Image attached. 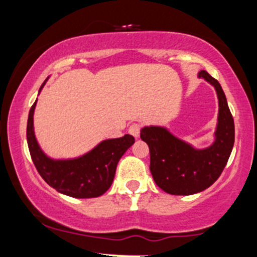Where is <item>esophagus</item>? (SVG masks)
Returning a JSON list of instances; mask_svg holds the SVG:
<instances>
[{"label":"esophagus","mask_w":257,"mask_h":257,"mask_svg":"<svg viewBox=\"0 0 257 257\" xmlns=\"http://www.w3.org/2000/svg\"><path fill=\"white\" fill-rule=\"evenodd\" d=\"M140 129L141 125L139 124V123H133V124L129 126V133H131L134 138H139V135H140Z\"/></svg>","instance_id":"esophagus-1"}]
</instances>
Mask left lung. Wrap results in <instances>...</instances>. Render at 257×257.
<instances>
[{"label": "left lung", "instance_id": "1", "mask_svg": "<svg viewBox=\"0 0 257 257\" xmlns=\"http://www.w3.org/2000/svg\"><path fill=\"white\" fill-rule=\"evenodd\" d=\"M198 77L214 85L219 99L213 145L196 150L163 126H145L140 133L141 140L150 149V170L153 180L164 192L176 196H188L210 187L226 167L234 144V122L222 88L204 70L198 73Z\"/></svg>", "mask_w": 257, "mask_h": 257}]
</instances>
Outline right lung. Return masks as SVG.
<instances>
[{"label": "right lung", "mask_w": 257, "mask_h": 257, "mask_svg": "<svg viewBox=\"0 0 257 257\" xmlns=\"http://www.w3.org/2000/svg\"><path fill=\"white\" fill-rule=\"evenodd\" d=\"M36 102L37 100L29 112L26 139L32 162L42 179L58 192L75 198H95L104 194L112 185L120 157L135 143L134 137L125 134L122 138L108 139L82 157L55 161L44 155L35 138L34 111Z\"/></svg>", "instance_id": "obj_1"}]
</instances>
